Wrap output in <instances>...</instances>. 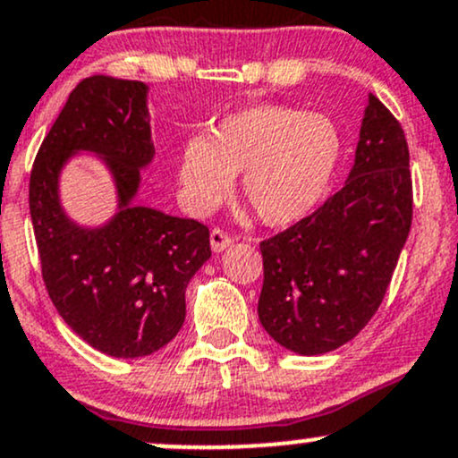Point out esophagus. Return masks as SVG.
Segmentation results:
<instances>
[{"label": "esophagus", "mask_w": 458, "mask_h": 458, "mask_svg": "<svg viewBox=\"0 0 458 458\" xmlns=\"http://www.w3.org/2000/svg\"><path fill=\"white\" fill-rule=\"evenodd\" d=\"M233 242H234V239L230 237V234L225 233V230H221V228L210 230V245H213L215 252H221V250L228 248V245L233 243Z\"/></svg>", "instance_id": "34e87169"}]
</instances>
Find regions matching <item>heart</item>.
Returning <instances> with one entry per match:
<instances>
[{"label":"heart","mask_w":458,"mask_h":458,"mask_svg":"<svg viewBox=\"0 0 458 458\" xmlns=\"http://www.w3.org/2000/svg\"><path fill=\"white\" fill-rule=\"evenodd\" d=\"M344 136L331 115L292 105H252L182 147L180 184L197 213L219 206L242 173V197L263 224H298L331 189Z\"/></svg>","instance_id":"1"}]
</instances>
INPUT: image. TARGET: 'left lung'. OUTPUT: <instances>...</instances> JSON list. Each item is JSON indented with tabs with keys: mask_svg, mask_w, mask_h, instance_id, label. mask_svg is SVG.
I'll use <instances>...</instances> for the list:
<instances>
[{
	"mask_svg": "<svg viewBox=\"0 0 458 458\" xmlns=\"http://www.w3.org/2000/svg\"><path fill=\"white\" fill-rule=\"evenodd\" d=\"M408 162L402 124L369 94L346 184L259 245V320L278 344L301 355L329 353L369 325L411 233Z\"/></svg>",
	"mask_w": 458,
	"mask_h": 458,
	"instance_id": "8db88e82",
	"label": "left lung"
}]
</instances>
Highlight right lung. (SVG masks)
Returning a JSON list of instances; mask_svg holds the SVG:
<instances>
[{
	"label": "right lung",
	"instance_id": "add662e5",
	"mask_svg": "<svg viewBox=\"0 0 458 458\" xmlns=\"http://www.w3.org/2000/svg\"><path fill=\"white\" fill-rule=\"evenodd\" d=\"M142 81L94 74L72 89L30 171L28 201L46 290L79 338L112 358L171 343L186 318V285L210 259L208 225L129 206L153 157ZM108 157L123 208L100 231L76 229L55 199L72 150Z\"/></svg>",
	"mask_w": 458,
	"mask_h": 458
}]
</instances>
